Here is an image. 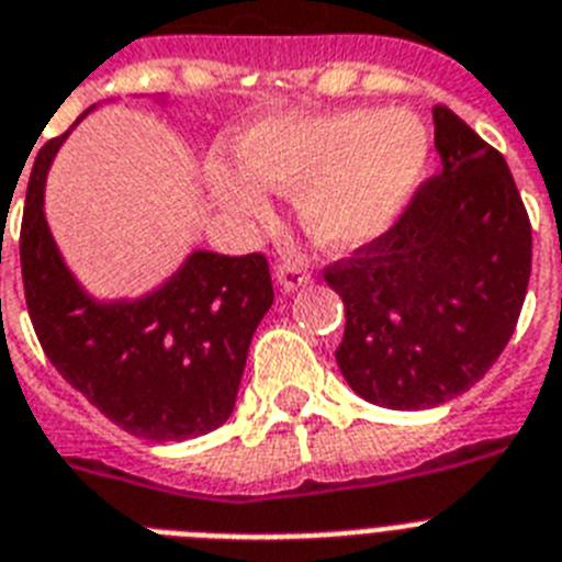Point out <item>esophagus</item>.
I'll use <instances>...</instances> for the list:
<instances>
[{
    "label": "esophagus",
    "instance_id": "obj_1",
    "mask_svg": "<svg viewBox=\"0 0 562 562\" xmlns=\"http://www.w3.org/2000/svg\"><path fill=\"white\" fill-rule=\"evenodd\" d=\"M276 281H278V286H281V290L290 292V290H299V286L307 284L310 276H307V270L301 267V263H278Z\"/></svg>",
    "mask_w": 562,
    "mask_h": 562
}]
</instances>
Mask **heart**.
I'll list each match as a JSON object with an SVG mask.
<instances>
[{
    "label": "heart",
    "instance_id": "b5f03b06",
    "mask_svg": "<svg viewBox=\"0 0 562 562\" xmlns=\"http://www.w3.org/2000/svg\"><path fill=\"white\" fill-rule=\"evenodd\" d=\"M240 169L215 166L212 192L238 215H263L261 192L299 198L315 244L356 249L391 229L428 164V134L411 114L345 111L330 117H276L238 143Z\"/></svg>",
    "mask_w": 562,
    "mask_h": 562
}]
</instances>
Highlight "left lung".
Returning a JSON list of instances; mask_svg holds the SVG:
<instances>
[{"label":"left lung","instance_id":"1","mask_svg":"<svg viewBox=\"0 0 562 562\" xmlns=\"http://www.w3.org/2000/svg\"><path fill=\"white\" fill-rule=\"evenodd\" d=\"M434 125L442 171L384 235L322 270L345 301L341 375L393 411L474 387L508 345L531 276V221L505 157L445 105Z\"/></svg>","mask_w":562,"mask_h":562}]
</instances>
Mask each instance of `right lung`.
Segmentation results:
<instances>
[{
  "label": "right lung",
  "instance_id": "right-lung-1",
  "mask_svg": "<svg viewBox=\"0 0 562 562\" xmlns=\"http://www.w3.org/2000/svg\"><path fill=\"white\" fill-rule=\"evenodd\" d=\"M65 137L36 155L20 232L27 315L42 350L65 382L132 437H203L235 407L249 341L272 307L270 263L261 252L198 249L146 299L94 301L59 258L42 212L45 175Z\"/></svg>",
  "mask_w": 562,
  "mask_h": 562
}]
</instances>
